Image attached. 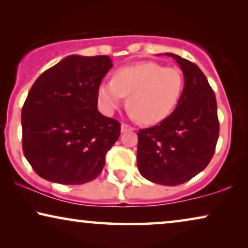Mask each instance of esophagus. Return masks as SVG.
I'll list each match as a JSON object with an SVG mask.
<instances>
[{
  "label": "esophagus",
  "mask_w": 248,
  "mask_h": 248,
  "mask_svg": "<svg viewBox=\"0 0 248 248\" xmlns=\"http://www.w3.org/2000/svg\"><path fill=\"white\" fill-rule=\"evenodd\" d=\"M121 130H122V132H127V131H133L134 128L132 127L131 125L123 123V124H122V126H121Z\"/></svg>",
  "instance_id": "obj_1"
}]
</instances>
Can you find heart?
I'll return each instance as SVG.
<instances>
[{"label": "heart", "mask_w": 248, "mask_h": 248, "mask_svg": "<svg viewBox=\"0 0 248 248\" xmlns=\"http://www.w3.org/2000/svg\"><path fill=\"white\" fill-rule=\"evenodd\" d=\"M184 89V76L177 67L143 62L115 71L113 79L97 88L98 105L111 115L127 97L131 115L144 124L165 120L177 106Z\"/></svg>", "instance_id": "heart-1"}]
</instances>
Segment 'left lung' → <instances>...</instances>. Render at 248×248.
I'll return each mask as SVG.
<instances>
[{
  "label": "left lung",
  "instance_id": "left-lung-1",
  "mask_svg": "<svg viewBox=\"0 0 248 248\" xmlns=\"http://www.w3.org/2000/svg\"><path fill=\"white\" fill-rule=\"evenodd\" d=\"M184 74V89L174 111L138 132V168L148 181L175 186L201 172L215 155L219 138L216 94L196 64L175 55Z\"/></svg>",
  "mask_w": 248,
  "mask_h": 248
}]
</instances>
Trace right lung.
I'll return each mask as SVG.
<instances>
[{"mask_svg": "<svg viewBox=\"0 0 248 248\" xmlns=\"http://www.w3.org/2000/svg\"><path fill=\"white\" fill-rule=\"evenodd\" d=\"M113 67L106 55H70L40 74L21 113L22 150L40 177L63 185L93 181L121 134L98 110L97 88Z\"/></svg>", "mask_w": 248, "mask_h": 248, "instance_id": "1", "label": "right lung"}]
</instances>
